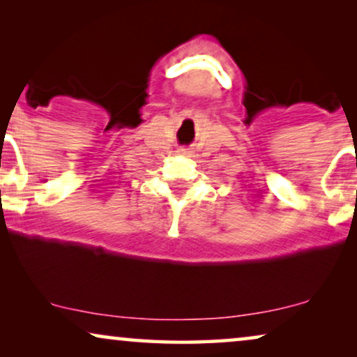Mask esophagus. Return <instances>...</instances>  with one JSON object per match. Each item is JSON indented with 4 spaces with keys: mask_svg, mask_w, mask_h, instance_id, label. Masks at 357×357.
<instances>
[{
    "mask_svg": "<svg viewBox=\"0 0 357 357\" xmlns=\"http://www.w3.org/2000/svg\"><path fill=\"white\" fill-rule=\"evenodd\" d=\"M178 153L183 154V155H188V154H192V151H190L188 148H180Z\"/></svg>",
    "mask_w": 357,
    "mask_h": 357,
    "instance_id": "34e87169",
    "label": "esophagus"
}]
</instances>
